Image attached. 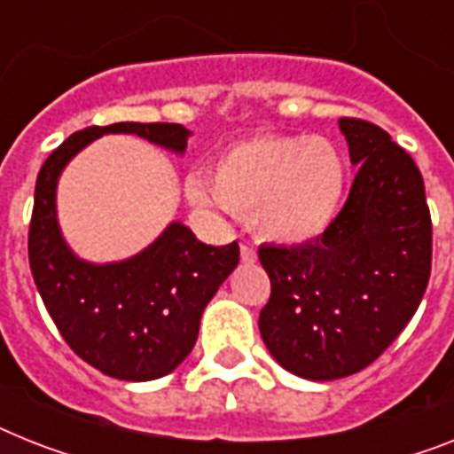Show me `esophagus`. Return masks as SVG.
I'll return each mask as SVG.
<instances>
[{"label": "esophagus", "instance_id": "obj_1", "mask_svg": "<svg viewBox=\"0 0 454 454\" xmlns=\"http://www.w3.org/2000/svg\"><path fill=\"white\" fill-rule=\"evenodd\" d=\"M241 262L243 264H253V262H257V253H254V248H250V246H241Z\"/></svg>", "mask_w": 454, "mask_h": 454}]
</instances>
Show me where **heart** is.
Instances as JSON below:
<instances>
[{"label":"heart","instance_id":"obj_1","mask_svg":"<svg viewBox=\"0 0 454 454\" xmlns=\"http://www.w3.org/2000/svg\"><path fill=\"white\" fill-rule=\"evenodd\" d=\"M346 183V162L329 138L264 134L230 145L208 183L187 181V197L250 220L264 241L306 246L336 223Z\"/></svg>","mask_w":454,"mask_h":454}]
</instances>
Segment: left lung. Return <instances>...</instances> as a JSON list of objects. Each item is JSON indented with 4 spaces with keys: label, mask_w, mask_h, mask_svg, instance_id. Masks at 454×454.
I'll list each match as a JSON object with an SVG mask.
<instances>
[{
    "label": "left lung",
    "mask_w": 454,
    "mask_h": 454,
    "mask_svg": "<svg viewBox=\"0 0 454 454\" xmlns=\"http://www.w3.org/2000/svg\"><path fill=\"white\" fill-rule=\"evenodd\" d=\"M357 167L346 206L317 241L262 246L271 297L260 334L271 357L306 380L353 376L402 334L432 271L425 181L380 127L340 118Z\"/></svg>",
    "instance_id": "obj_1"
}]
</instances>
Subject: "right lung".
Segmentation results:
<instances>
[{
	"label": "right lung",
	"mask_w": 454,
	"mask_h": 454,
	"mask_svg": "<svg viewBox=\"0 0 454 454\" xmlns=\"http://www.w3.org/2000/svg\"><path fill=\"white\" fill-rule=\"evenodd\" d=\"M104 134H137L183 155L192 132L174 122H115L71 134L36 176L29 267L71 350L106 376L144 383L171 373L192 353L201 313L239 264V246H206L174 220L127 260H81L59 230L58 181L67 164Z\"/></svg>",
	"instance_id": "right-lung-1"
}]
</instances>
